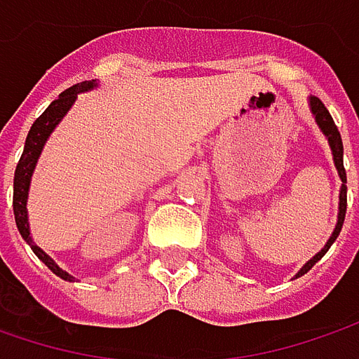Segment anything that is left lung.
<instances>
[{
	"instance_id": "8db88e82",
	"label": "left lung",
	"mask_w": 359,
	"mask_h": 359,
	"mask_svg": "<svg viewBox=\"0 0 359 359\" xmlns=\"http://www.w3.org/2000/svg\"><path fill=\"white\" fill-rule=\"evenodd\" d=\"M311 111H313V116L317 119V123H319V128L323 130V134L329 140V146H331V152H333V162H335V168H337V172H339V179H341V193H339V215H337V225H335V231H333V236L329 238V242L325 243V248L313 258V260H309V262L299 270V274L297 276H303L306 274L315 264L319 262L323 256L327 254V250L331 248V243L337 240V236H339V231H341V225H344V219H346V209H348V177H346V168H344V142H341V134H339V130H337V126H335V121H333V117L329 116V111H327V107L323 105V101L321 99H317V97H311Z\"/></svg>"
}]
</instances>
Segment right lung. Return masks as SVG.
<instances>
[{
    "label": "right lung",
    "mask_w": 359,
    "mask_h": 359,
    "mask_svg": "<svg viewBox=\"0 0 359 359\" xmlns=\"http://www.w3.org/2000/svg\"><path fill=\"white\" fill-rule=\"evenodd\" d=\"M95 83L93 81H83L79 85L69 87L67 91H62L58 99H54L53 103L44 109V114L38 117L32 123L28 137H26V146H24V152L20 156V162L15 166V175H13V217H15V225L22 233V238L28 242V245L32 248V252L46 264L50 270H53L56 276L65 278V280H73L71 274H67L65 270H60L50 256H46L30 238V227H28V211H26V201H28V189H30V179H32L34 166H36V160L42 152V146L46 142V137L50 136L56 123L62 119V116L69 111V107L73 105V101L76 99V93L81 91H87L91 89Z\"/></svg>",
    "instance_id": "1"
}]
</instances>
